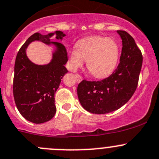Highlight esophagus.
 Listing matches in <instances>:
<instances>
[{"instance_id":"34e87169","label":"esophagus","mask_w":159,"mask_h":159,"mask_svg":"<svg viewBox=\"0 0 159 159\" xmlns=\"http://www.w3.org/2000/svg\"><path fill=\"white\" fill-rule=\"evenodd\" d=\"M75 77H76L77 82H80V81L83 80V77L81 76L80 75H79V74H75Z\"/></svg>"}]
</instances>
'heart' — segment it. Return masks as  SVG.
I'll return each mask as SVG.
<instances>
[{
	"instance_id": "b5f03b06",
	"label": "heart",
	"mask_w": 159,
	"mask_h": 159,
	"mask_svg": "<svg viewBox=\"0 0 159 159\" xmlns=\"http://www.w3.org/2000/svg\"><path fill=\"white\" fill-rule=\"evenodd\" d=\"M119 58V48L112 38L91 37L75 43V49L69 53V65L76 70L87 62V68L97 78L106 76L116 68Z\"/></svg>"
}]
</instances>
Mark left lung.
Segmentation results:
<instances>
[{
    "label": "left lung",
    "instance_id": "1",
    "mask_svg": "<svg viewBox=\"0 0 159 159\" xmlns=\"http://www.w3.org/2000/svg\"><path fill=\"white\" fill-rule=\"evenodd\" d=\"M117 33L122 43L117 69L102 80H84L77 87L81 105L93 114H106L120 108L130 99L138 84L143 61L141 51L127 32Z\"/></svg>",
    "mask_w": 159,
    "mask_h": 159
}]
</instances>
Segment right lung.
Wrapping results in <instances>:
<instances>
[{"label": "right lung", "instance_id": "add662e5", "mask_svg": "<svg viewBox=\"0 0 159 159\" xmlns=\"http://www.w3.org/2000/svg\"><path fill=\"white\" fill-rule=\"evenodd\" d=\"M62 40L63 32L42 35L36 33L30 37L18 52L15 63L13 94L16 107L26 120L36 124L51 120L56 113L54 94L61 80L68 72L65 65L68 61L67 51L60 42L52 41L51 37ZM40 41L55 47L52 58L48 64L37 65L26 55L30 43Z\"/></svg>", "mask_w": 159, "mask_h": 159}]
</instances>
